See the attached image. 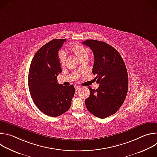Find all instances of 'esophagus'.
I'll list each match as a JSON object with an SVG mask.
<instances>
[{
  "mask_svg": "<svg viewBox=\"0 0 157 157\" xmlns=\"http://www.w3.org/2000/svg\"><path fill=\"white\" fill-rule=\"evenodd\" d=\"M75 87V89H76V91H78L79 90V89H81L80 86H76Z\"/></svg>",
  "mask_w": 157,
  "mask_h": 157,
  "instance_id": "34e87169",
  "label": "esophagus"
}]
</instances>
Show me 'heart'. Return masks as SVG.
<instances>
[{
  "label": "heart",
  "mask_w": 157,
  "mask_h": 157,
  "mask_svg": "<svg viewBox=\"0 0 157 157\" xmlns=\"http://www.w3.org/2000/svg\"><path fill=\"white\" fill-rule=\"evenodd\" d=\"M70 50L75 53L81 61L84 59H87L88 55H89V52L88 50L82 45L80 44H75L74 45L71 46L70 48ZM59 56V60L61 63V64H64L66 61V56L64 52H60L58 53Z\"/></svg>",
  "instance_id": "obj_1"
}]
</instances>
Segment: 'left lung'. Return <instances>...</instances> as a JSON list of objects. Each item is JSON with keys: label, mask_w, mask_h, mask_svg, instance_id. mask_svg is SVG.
I'll use <instances>...</instances> for the list:
<instances>
[{"label": "left lung", "mask_w": 157, "mask_h": 157, "mask_svg": "<svg viewBox=\"0 0 157 157\" xmlns=\"http://www.w3.org/2000/svg\"><path fill=\"white\" fill-rule=\"evenodd\" d=\"M82 44L90 48L94 54L93 73L99 86L89 87L90 95L85 100L89 112L104 119L115 114L127 96L128 79L125 63L119 53L107 43L87 40Z\"/></svg>", "instance_id": "obj_1"}]
</instances>
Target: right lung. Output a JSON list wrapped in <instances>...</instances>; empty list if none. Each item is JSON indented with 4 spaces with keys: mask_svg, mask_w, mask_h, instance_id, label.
Wrapping results in <instances>:
<instances>
[{
    "mask_svg": "<svg viewBox=\"0 0 157 157\" xmlns=\"http://www.w3.org/2000/svg\"><path fill=\"white\" fill-rule=\"evenodd\" d=\"M66 39H55L35 53L29 72V88L33 102L44 114L56 117L68 110L75 93L73 85L64 86L57 81L61 73L58 51Z\"/></svg>",
    "mask_w": 157,
    "mask_h": 157,
    "instance_id": "add662e5",
    "label": "right lung"
}]
</instances>
